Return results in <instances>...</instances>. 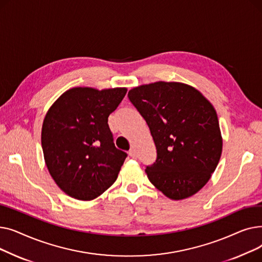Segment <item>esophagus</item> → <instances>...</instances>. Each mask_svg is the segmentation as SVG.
I'll use <instances>...</instances> for the list:
<instances>
[{
	"label": "esophagus",
	"mask_w": 262,
	"mask_h": 262,
	"mask_svg": "<svg viewBox=\"0 0 262 262\" xmlns=\"http://www.w3.org/2000/svg\"><path fill=\"white\" fill-rule=\"evenodd\" d=\"M128 154H129V156H130L132 158H136V157H137V154H136V150H135V149H130Z\"/></svg>",
	"instance_id": "1"
}]
</instances>
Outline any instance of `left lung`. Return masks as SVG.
Wrapping results in <instances>:
<instances>
[{"instance_id": "1", "label": "left lung", "mask_w": 262, "mask_h": 262, "mask_svg": "<svg viewBox=\"0 0 262 262\" xmlns=\"http://www.w3.org/2000/svg\"><path fill=\"white\" fill-rule=\"evenodd\" d=\"M130 103L145 120L157 149L145 172L171 200L195 194L210 180L222 154L215 109L195 88L157 81L128 91Z\"/></svg>"}]
</instances>
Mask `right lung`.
Wrapping results in <instances>:
<instances>
[{"label": "right lung", "mask_w": 262, "mask_h": 262, "mask_svg": "<svg viewBox=\"0 0 262 262\" xmlns=\"http://www.w3.org/2000/svg\"><path fill=\"white\" fill-rule=\"evenodd\" d=\"M126 91L72 88L47 113L41 132L46 164L55 183L71 198L93 200L116 182L127 154L115 146L108 117Z\"/></svg>", "instance_id": "right-lung-1"}]
</instances>
